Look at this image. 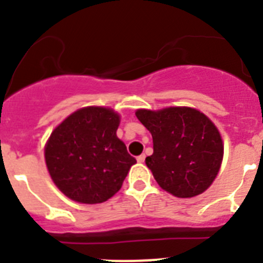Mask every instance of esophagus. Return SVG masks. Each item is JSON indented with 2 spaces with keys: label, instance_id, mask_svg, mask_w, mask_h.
<instances>
[{
  "label": "esophagus",
  "instance_id": "obj_1",
  "mask_svg": "<svg viewBox=\"0 0 263 263\" xmlns=\"http://www.w3.org/2000/svg\"><path fill=\"white\" fill-rule=\"evenodd\" d=\"M144 159H146V155H139V156L137 157V161H138V162H144Z\"/></svg>",
  "mask_w": 263,
  "mask_h": 263
}]
</instances>
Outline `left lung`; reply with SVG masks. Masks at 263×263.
<instances>
[{
    "instance_id": "8db88e82",
    "label": "left lung",
    "mask_w": 263,
    "mask_h": 263,
    "mask_svg": "<svg viewBox=\"0 0 263 263\" xmlns=\"http://www.w3.org/2000/svg\"><path fill=\"white\" fill-rule=\"evenodd\" d=\"M136 116L152 134L154 154L146 157V164L162 190L177 197H194L213 183L223 144L216 125L204 114L190 107H167L138 109Z\"/></svg>"
}]
</instances>
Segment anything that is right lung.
I'll return each mask as SVG.
<instances>
[{"label": "right lung", "mask_w": 263, "mask_h": 263, "mask_svg": "<svg viewBox=\"0 0 263 263\" xmlns=\"http://www.w3.org/2000/svg\"><path fill=\"white\" fill-rule=\"evenodd\" d=\"M119 114L106 107H85L55 127L45 146L52 182L69 199L98 204L122 186L137 162L116 136Z\"/></svg>", "instance_id": "add662e5"}]
</instances>
